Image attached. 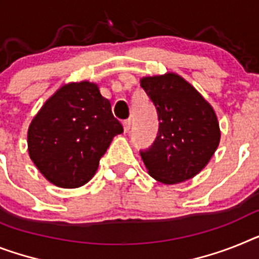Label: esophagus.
I'll return each mask as SVG.
<instances>
[{
	"mask_svg": "<svg viewBox=\"0 0 259 259\" xmlns=\"http://www.w3.org/2000/svg\"><path fill=\"white\" fill-rule=\"evenodd\" d=\"M122 123H123V130H125L126 133H127V132L130 130V127H132V119H130V118L125 119Z\"/></svg>",
	"mask_w": 259,
	"mask_h": 259,
	"instance_id": "34e87169",
	"label": "esophagus"
}]
</instances>
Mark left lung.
Returning a JSON list of instances; mask_svg holds the SVG:
<instances>
[{
	"label": "left lung",
	"instance_id": "8db88e82",
	"mask_svg": "<svg viewBox=\"0 0 259 259\" xmlns=\"http://www.w3.org/2000/svg\"><path fill=\"white\" fill-rule=\"evenodd\" d=\"M141 87L158 113V134L153 145L141 150L154 179L182 183L207 166L220 142L213 108L177 73L143 77Z\"/></svg>",
	"mask_w": 259,
	"mask_h": 259
}]
</instances>
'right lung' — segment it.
Wrapping results in <instances>:
<instances>
[{"label": "right lung", "mask_w": 259, "mask_h": 259, "mask_svg": "<svg viewBox=\"0 0 259 259\" xmlns=\"http://www.w3.org/2000/svg\"><path fill=\"white\" fill-rule=\"evenodd\" d=\"M123 127L109 100L89 81L63 85L30 123L29 154L46 179L62 188L84 186Z\"/></svg>", "instance_id": "right-lung-1"}]
</instances>
